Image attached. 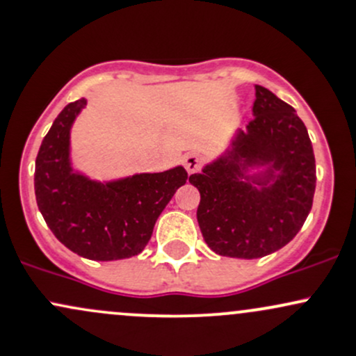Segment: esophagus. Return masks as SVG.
I'll list each match as a JSON object with an SVG mask.
<instances>
[{
  "label": "esophagus",
  "mask_w": 356,
  "mask_h": 356,
  "mask_svg": "<svg viewBox=\"0 0 356 356\" xmlns=\"http://www.w3.org/2000/svg\"><path fill=\"white\" fill-rule=\"evenodd\" d=\"M202 163H204V158H202L200 154H197V152H190V154H186L185 159H183V164H185L188 173H195V171L200 170Z\"/></svg>",
  "instance_id": "obj_1"
}]
</instances>
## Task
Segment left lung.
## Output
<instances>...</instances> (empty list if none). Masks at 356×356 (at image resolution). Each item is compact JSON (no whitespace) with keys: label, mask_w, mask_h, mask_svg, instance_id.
<instances>
[{"label":"left lung","mask_w":356,"mask_h":356,"mask_svg":"<svg viewBox=\"0 0 356 356\" xmlns=\"http://www.w3.org/2000/svg\"><path fill=\"white\" fill-rule=\"evenodd\" d=\"M254 118L220 158L190 177L197 220L213 253L263 258L296 238L312 207L316 159L296 110L256 85ZM265 167L259 174L250 169Z\"/></svg>","instance_id":"obj_1"}]
</instances>
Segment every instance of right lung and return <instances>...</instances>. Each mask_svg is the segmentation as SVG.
I'll return each mask as SVG.
<instances>
[{
    "instance_id": "obj_1",
    "label": "right lung",
    "mask_w": 356,
    "mask_h": 356,
    "mask_svg": "<svg viewBox=\"0 0 356 356\" xmlns=\"http://www.w3.org/2000/svg\"><path fill=\"white\" fill-rule=\"evenodd\" d=\"M86 100L64 106L42 140L35 159V198L49 229L72 253L97 261L139 254L156 220L188 173L183 166L140 173L115 181H95L76 173L70 134Z\"/></svg>"
}]
</instances>
